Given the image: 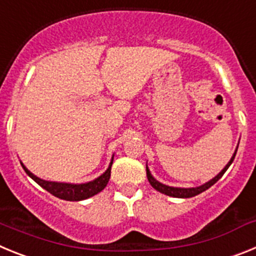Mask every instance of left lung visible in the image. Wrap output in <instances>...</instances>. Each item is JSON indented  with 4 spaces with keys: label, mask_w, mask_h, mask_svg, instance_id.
Returning a JSON list of instances; mask_svg holds the SVG:
<instances>
[{
    "label": "left lung",
    "mask_w": 256,
    "mask_h": 256,
    "mask_svg": "<svg viewBox=\"0 0 256 256\" xmlns=\"http://www.w3.org/2000/svg\"><path fill=\"white\" fill-rule=\"evenodd\" d=\"M236 152H237V148H236V151H234V156H232L230 162H228V164L226 165L224 168L222 169V172L218 174V176H216V177L212 178V180H210L209 182L204 183V184H201V186H198V187H191V188H180V187H170V186H166V184H162V183H160L159 180H156L155 178L152 177V174H151L150 169L148 168V165H146V174H148V182H150L151 186H152L156 190V191L162 192V194H164V195H168V196H172V198H194V196L198 195V194H201V192L206 191L209 187H212L214 183L218 182V180H220L222 176L226 173V170L230 168V165L232 164V162H234V156H236Z\"/></svg>",
    "instance_id": "1"
}]
</instances>
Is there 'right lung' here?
<instances>
[{
	"instance_id": "right-lung-1",
	"label": "right lung",
	"mask_w": 256,
	"mask_h": 256,
	"mask_svg": "<svg viewBox=\"0 0 256 256\" xmlns=\"http://www.w3.org/2000/svg\"><path fill=\"white\" fill-rule=\"evenodd\" d=\"M114 159V156H112ZM112 159L110 162L108 168L106 169V172L104 174H101L100 177L96 178V180H91V182L87 183H79V184H74V183H62V182H51V180H44L38 178L37 176H34L33 173L28 170V169L24 166L22 162H20L22 166V169L26 170V173L28 174L29 177L33 180L40 184L42 188H44L46 191H48L51 195L56 196L58 198H62V200L66 201H80L86 200L88 198H92L94 195L98 194V192L102 191L104 188L108 184V180H110V173H112Z\"/></svg>"
}]
</instances>
